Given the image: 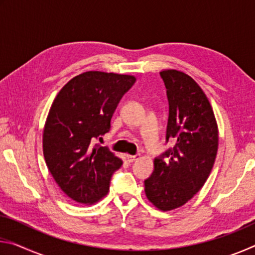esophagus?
Instances as JSON below:
<instances>
[{
    "label": "esophagus",
    "instance_id": "esophagus-1",
    "mask_svg": "<svg viewBox=\"0 0 255 255\" xmlns=\"http://www.w3.org/2000/svg\"><path fill=\"white\" fill-rule=\"evenodd\" d=\"M139 158V155H126V159L129 163H132Z\"/></svg>",
    "mask_w": 255,
    "mask_h": 255
}]
</instances>
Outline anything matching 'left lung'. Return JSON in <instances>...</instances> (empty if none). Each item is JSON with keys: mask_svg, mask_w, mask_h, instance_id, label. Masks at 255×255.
<instances>
[{"mask_svg": "<svg viewBox=\"0 0 255 255\" xmlns=\"http://www.w3.org/2000/svg\"><path fill=\"white\" fill-rule=\"evenodd\" d=\"M169 100L166 143L175 145L154 159V171L144 181L147 199L163 211L183 206L202 188L218 149L214 111L196 81L183 72L159 73Z\"/></svg>", "mask_w": 255, "mask_h": 255, "instance_id": "obj_1", "label": "left lung"}]
</instances>
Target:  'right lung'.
Wrapping results in <instances>:
<instances>
[{"instance_id":"1","label":"right lung","mask_w":255,"mask_h":255,"mask_svg":"<svg viewBox=\"0 0 255 255\" xmlns=\"http://www.w3.org/2000/svg\"><path fill=\"white\" fill-rule=\"evenodd\" d=\"M135 76L82 73L63 86L47 117L42 149L49 172L72 200L93 205L105 197L123 161L92 141L110 130L112 115Z\"/></svg>"}]
</instances>
